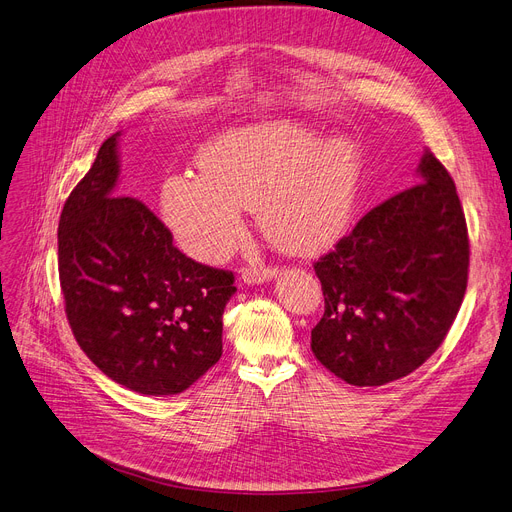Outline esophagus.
Segmentation results:
<instances>
[{
    "label": "esophagus",
    "mask_w": 512,
    "mask_h": 512,
    "mask_svg": "<svg viewBox=\"0 0 512 512\" xmlns=\"http://www.w3.org/2000/svg\"><path fill=\"white\" fill-rule=\"evenodd\" d=\"M277 275V269L273 267H260V269H243L241 271V279L248 285H256V283H264L271 281Z\"/></svg>",
    "instance_id": "34e87169"
}]
</instances>
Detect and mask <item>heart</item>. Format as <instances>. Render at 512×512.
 <instances>
[{
    "label": "heart",
    "mask_w": 512,
    "mask_h": 512,
    "mask_svg": "<svg viewBox=\"0 0 512 512\" xmlns=\"http://www.w3.org/2000/svg\"><path fill=\"white\" fill-rule=\"evenodd\" d=\"M199 168L163 180L159 210L180 248L201 262L224 258L243 231L245 208L279 250L311 256L334 245L355 214L363 155L346 138L323 140L292 119L216 136Z\"/></svg>",
    "instance_id": "heart-1"
}]
</instances>
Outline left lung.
<instances>
[{"instance_id":"left-lung-1","label":"left lung","mask_w":512,"mask_h":512,"mask_svg":"<svg viewBox=\"0 0 512 512\" xmlns=\"http://www.w3.org/2000/svg\"><path fill=\"white\" fill-rule=\"evenodd\" d=\"M420 182L367 212L315 262L325 311L315 357L353 386L399 380L452 327L468 281V233L456 185L424 151Z\"/></svg>"}]
</instances>
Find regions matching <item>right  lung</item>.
<instances>
[{"instance_id": "right-lung-1", "label": "right lung", "mask_w": 512, "mask_h": 512, "mask_svg": "<svg viewBox=\"0 0 512 512\" xmlns=\"http://www.w3.org/2000/svg\"><path fill=\"white\" fill-rule=\"evenodd\" d=\"M117 138L102 142L60 214L65 313L102 374L140 395H178L222 355L235 277L187 258L145 203L119 195Z\"/></svg>"}]
</instances>
